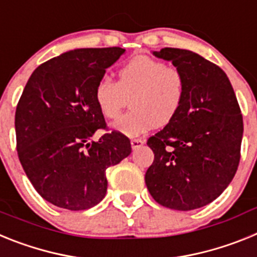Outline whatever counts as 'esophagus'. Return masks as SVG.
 Segmentation results:
<instances>
[{
	"label": "esophagus",
	"mask_w": 257,
	"mask_h": 257,
	"mask_svg": "<svg viewBox=\"0 0 257 257\" xmlns=\"http://www.w3.org/2000/svg\"><path fill=\"white\" fill-rule=\"evenodd\" d=\"M145 144V140L143 139H133L131 140V147H133V149H138L140 148L142 145Z\"/></svg>",
	"instance_id": "esophagus-1"
}]
</instances>
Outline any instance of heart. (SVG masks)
Returning a JSON list of instances; mask_svg holds the SVG:
<instances>
[{
	"label": "heart",
	"instance_id": "b5f03b06",
	"mask_svg": "<svg viewBox=\"0 0 257 257\" xmlns=\"http://www.w3.org/2000/svg\"><path fill=\"white\" fill-rule=\"evenodd\" d=\"M187 95V79L178 67L147 55L131 59L117 70V82L101 77L94 87V101L103 117L115 118L131 96V112L112 123L128 138L143 135L157 124L171 122Z\"/></svg>",
	"mask_w": 257,
	"mask_h": 257
}]
</instances>
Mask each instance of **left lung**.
Instances as JSON below:
<instances>
[{
	"mask_svg": "<svg viewBox=\"0 0 257 257\" xmlns=\"http://www.w3.org/2000/svg\"><path fill=\"white\" fill-rule=\"evenodd\" d=\"M153 55L183 72L187 95L176 117L148 139L154 161L145 184L160 205L196 210L215 201L234 178L243 119L221 68L189 50L165 47Z\"/></svg>",
	"mask_w": 257,
	"mask_h": 257,
	"instance_id": "8db88e82",
	"label": "left lung"
}]
</instances>
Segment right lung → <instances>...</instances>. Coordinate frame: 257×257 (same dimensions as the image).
<instances>
[{"label": "right lung", "mask_w": 257, "mask_h": 257, "mask_svg": "<svg viewBox=\"0 0 257 257\" xmlns=\"http://www.w3.org/2000/svg\"><path fill=\"white\" fill-rule=\"evenodd\" d=\"M126 50L76 49L47 60L29 77L15 112L19 161L40 196L70 211L105 197V170L130 156L128 138L105 128L94 87Z\"/></svg>", "instance_id": "add662e5"}]
</instances>
